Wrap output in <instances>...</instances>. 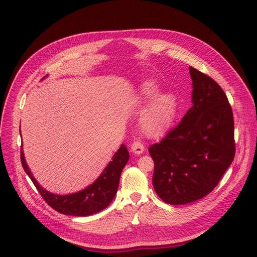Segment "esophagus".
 <instances>
[{"instance_id":"obj_1","label":"esophagus","mask_w":257,"mask_h":257,"mask_svg":"<svg viewBox=\"0 0 257 257\" xmlns=\"http://www.w3.org/2000/svg\"><path fill=\"white\" fill-rule=\"evenodd\" d=\"M145 150V147L144 145L141 143V142H133L132 145H131V151L134 153V154H142Z\"/></svg>"}]
</instances>
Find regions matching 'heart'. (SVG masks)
Returning a JSON list of instances; mask_svg holds the SVG:
<instances>
[{"mask_svg":"<svg viewBox=\"0 0 257 257\" xmlns=\"http://www.w3.org/2000/svg\"><path fill=\"white\" fill-rule=\"evenodd\" d=\"M157 92L158 85L153 79L143 81L139 87L141 100L152 99L140 117L141 130L148 137H158L163 134L171 125L177 110V99L175 94L165 92L157 96Z\"/></svg>","mask_w":257,"mask_h":257,"instance_id":"heart-1","label":"heart"}]
</instances>
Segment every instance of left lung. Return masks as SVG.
I'll list each match as a JSON object with an SVG mask.
<instances>
[{"label":"left lung","instance_id":"1","mask_svg":"<svg viewBox=\"0 0 257 257\" xmlns=\"http://www.w3.org/2000/svg\"><path fill=\"white\" fill-rule=\"evenodd\" d=\"M193 106L160 143L150 146L153 186L166 203L187 204L218 185L235 154L234 121L226 93L190 67Z\"/></svg>","mask_w":257,"mask_h":257}]
</instances>
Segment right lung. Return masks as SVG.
<instances>
[{
  "label": "right lung",
  "instance_id": "right-lung-1",
  "mask_svg": "<svg viewBox=\"0 0 257 257\" xmlns=\"http://www.w3.org/2000/svg\"><path fill=\"white\" fill-rule=\"evenodd\" d=\"M129 152L125 145H121L117 152L105 168L99 178L84 190L70 195H56L46 191L33 177L31 171L26 164L23 147L21 148V161L27 175L30 177L47 203L62 214L86 217L105 209L113 200L119 183L121 171L128 163Z\"/></svg>",
  "mask_w": 257,
  "mask_h": 257
}]
</instances>
